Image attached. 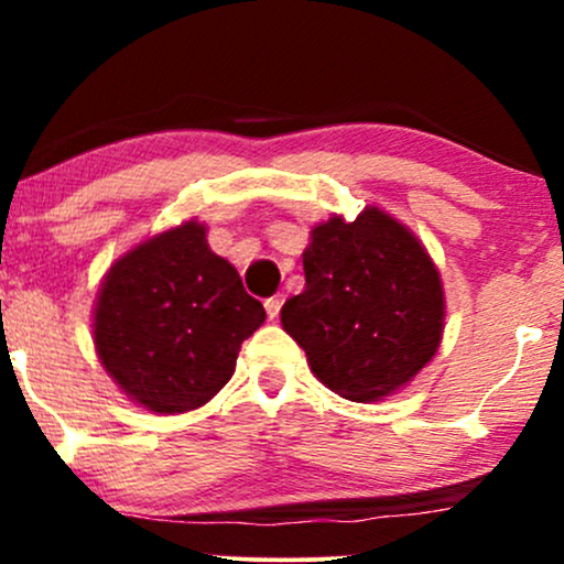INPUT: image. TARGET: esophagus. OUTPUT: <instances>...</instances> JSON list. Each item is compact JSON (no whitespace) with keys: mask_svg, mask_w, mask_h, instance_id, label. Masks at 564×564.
<instances>
[{"mask_svg":"<svg viewBox=\"0 0 564 564\" xmlns=\"http://www.w3.org/2000/svg\"><path fill=\"white\" fill-rule=\"evenodd\" d=\"M281 300H278V296H273V300H268L264 302V310H268V318L270 321H275L278 318V313H281Z\"/></svg>","mask_w":564,"mask_h":564,"instance_id":"1","label":"esophagus"}]
</instances>
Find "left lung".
<instances>
[{"label":"left lung","instance_id":"8db88e82","mask_svg":"<svg viewBox=\"0 0 564 564\" xmlns=\"http://www.w3.org/2000/svg\"><path fill=\"white\" fill-rule=\"evenodd\" d=\"M304 291L281 310L310 371L355 403L390 398L437 355L445 291L437 264L400 219L366 206L310 230Z\"/></svg>","mask_w":564,"mask_h":564}]
</instances>
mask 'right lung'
I'll use <instances>...</instances> for the list:
<instances>
[{"instance_id":"obj_1","label":"right lung","mask_w":564,"mask_h":564,"mask_svg":"<svg viewBox=\"0 0 564 564\" xmlns=\"http://www.w3.org/2000/svg\"><path fill=\"white\" fill-rule=\"evenodd\" d=\"M264 323L241 275L198 219L121 254L95 296L93 341L132 403L161 416L196 411L228 384L238 349Z\"/></svg>"}]
</instances>
